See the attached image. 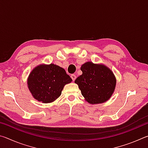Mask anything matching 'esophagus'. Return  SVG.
Listing matches in <instances>:
<instances>
[{"instance_id":"esophagus-1","label":"esophagus","mask_w":148,"mask_h":148,"mask_svg":"<svg viewBox=\"0 0 148 148\" xmlns=\"http://www.w3.org/2000/svg\"><path fill=\"white\" fill-rule=\"evenodd\" d=\"M71 77V78H72V80H73V81H74V80L76 79V75H75V74H72Z\"/></svg>"}]
</instances>
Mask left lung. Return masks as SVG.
Segmentation results:
<instances>
[{"label":"left lung","mask_w":148,"mask_h":148,"mask_svg":"<svg viewBox=\"0 0 148 148\" xmlns=\"http://www.w3.org/2000/svg\"><path fill=\"white\" fill-rule=\"evenodd\" d=\"M82 75L75 80L82 95L90 104L102 103L108 100L115 89L116 80L104 65L87 62L81 67Z\"/></svg>","instance_id":"8db88e82"}]
</instances>
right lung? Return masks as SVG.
Here are the masks:
<instances>
[{
  "mask_svg": "<svg viewBox=\"0 0 148 148\" xmlns=\"http://www.w3.org/2000/svg\"><path fill=\"white\" fill-rule=\"evenodd\" d=\"M72 81L64 69L50 64L36 66L30 74L27 84L34 99L49 103L59 97L64 85Z\"/></svg>",
  "mask_w": 148,
  "mask_h": 148,
  "instance_id": "1",
  "label": "right lung"
}]
</instances>
